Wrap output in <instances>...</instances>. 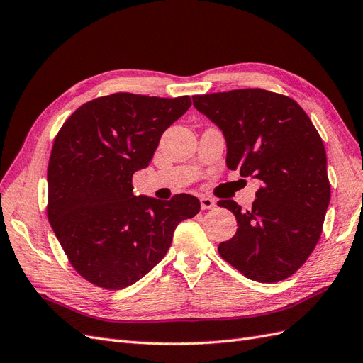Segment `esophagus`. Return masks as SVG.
Returning <instances> with one entry per match:
<instances>
[{"label":"esophagus","instance_id":"34e87169","mask_svg":"<svg viewBox=\"0 0 363 363\" xmlns=\"http://www.w3.org/2000/svg\"><path fill=\"white\" fill-rule=\"evenodd\" d=\"M200 203H201L203 211H208V208H213L216 206V201L212 199V196H208V195H203L201 199H200Z\"/></svg>","mask_w":363,"mask_h":363}]
</instances>
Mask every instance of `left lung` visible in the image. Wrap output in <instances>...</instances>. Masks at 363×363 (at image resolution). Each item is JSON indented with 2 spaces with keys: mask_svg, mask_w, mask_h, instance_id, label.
I'll use <instances>...</instances> for the list:
<instances>
[{
  "mask_svg": "<svg viewBox=\"0 0 363 363\" xmlns=\"http://www.w3.org/2000/svg\"><path fill=\"white\" fill-rule=\"evenodd\" d=\"M192 100L223 131L228 169L260 182L250 211L233 200L218 201L238 221L219 255L255 281L288 279L320 240L330 203L321 136L298 103L276 92L236 89Z\"/></svg>",
  "mask_w": 363,
  "mask_h": 363,
  "instance_id": "obj_1",
  "label": "left lung"
}]
</instances>
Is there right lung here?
<instances>
[{"label":"right lung","mask_w":363,"mask_h":363,"mask_svg":"<svg viewBox=\"0 0 363 363\" xmlns=\"http://www.w3.org/2000/svg\"><path fill=\"white\" fill-rule=\"evenodd\" d=\"M188 95L118 92L80 106L54 139L48 163L50 224L74 269L104 289H123L167 255L174 230L200 212L188 194L136 196L160 136L191 107Z\"/></svg>","instance_id":"add662e5"}]
</instances>
